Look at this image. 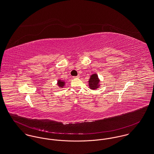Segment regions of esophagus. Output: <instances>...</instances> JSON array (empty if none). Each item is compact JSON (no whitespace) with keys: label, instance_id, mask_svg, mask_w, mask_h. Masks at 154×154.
Masks as SVG:
<instances>
[{"label":"esophagus","instance_id":"obj_1","mask_svg":"<svg viewBox=\"0 0 154 154\" xmlns=\"http://www.w3.org/2000/svg\"><path fill=\"white\" fill-rule=\"evenodd\" d=\"M73 77H74V79H75V78H79V77H80V75H77V76H74Z\"/></svg>","mask_w":154,"mask_h":154}]
</instances>
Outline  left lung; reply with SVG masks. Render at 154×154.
<instances>
[{
	"instance_id": "left-lung-1",
	"label": "left lung",
	"mask_w": 154,
	"mask_h": 154,
	"mask_svg": "<svg viewBox=\"0 0 154 154\" xmlns=\"http://www.w3.org/2000/svg\"><path fill=\"white\" fill-rule=\"evenodd\" d=\"M100 80L96 74H94L91 76L90 79L89 80V85L92 90L97 89L98 87Z\"/></svg>"
}]
</instances>
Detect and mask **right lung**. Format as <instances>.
Masks as SVG:
<instances>
[{
  "label": "right lung",
  "instance_id": "1",
  "mask_svg": "<svg viewBox=\"0 0 154 154\" xmlns=\"http://www.w3.org/2000/svg\"><path fill=\"white\" fill-rule=\"evenodd\" d=\"M64 84V82H62L61 80H59V81H58V84H59V85L60 87H61L63 86Z\"/></svg>",
  "mask_w": 154,
  "mask_h": 154
}]
</instances>
